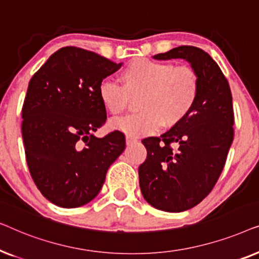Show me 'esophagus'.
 I'll list each match as a JSON object with an SVG mask.
<instances>
[{
	"instance_id": "1",
	"label": "esophagus",
	"mask_w": 259,
	"mask_h": 259,
	"mask_svg": "<svg viewBox=\"0 0 259 259\" xmlns=\"http://www.w3.org/2000/svg\"><path fill=\"white\" fill-rule=\"evenodd\" d=\"M136 141H138V138L137 137H133V136H127L126 137L127 145H132L133 143H136Z\"/></svg>"
}]
</instances>
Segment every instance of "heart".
I'll use <instances>...</instances> for the list:
<instances>
[{"label":"heart","mask_w":259,"mask_h":259,"mask_svg":"<svg viewBox=\"0 0 259 259\" xmlns=\"http://www.w3.org/2000/svg\"><path fill=\"white\" fill-rule=\"evenodd\" d=\"M120 84L102 81L99 101L112 116L122 114L131 98L139 97L140 113L116 120L113 126L130 136L152 134L162 126L175 127L184 121L196 106L200 77L187 65L145 58L131 60L119 74Z\"/></svg>","instance_id":"1"}]
</instances>
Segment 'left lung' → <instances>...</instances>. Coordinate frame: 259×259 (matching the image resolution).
Returning <instances> with one entry per match:
<instances>
[{
  "instance_id": "left-lung-1",
  "label": "left lung",
  "mask_w": 259,
  "mask_h": 259,
  "mask_svg": "<svg viewBox=\"0 0 259 259\" xmlns=\"http://www.w3.org/2000/svg\"><path fill=\"white\" fill-rule=\"evenodd\" d=\"M154 59H185L200 77L189 116L160 137L143 139L147 158L139 166L141 193L158 210L182 212L211 192L224 168L233 140L232 95L222 69L203 49L180 46Z\"/></svg>"
}]
</instances>
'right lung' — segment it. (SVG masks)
<instances>
[{
  "label": "right lung",
  "mask_w": 259,
  "mask_h": 259,
  "mask_svg": "<svg viewBox=\"0 0 259 259\" xmlns=\"http://www.w3.org/2000/svg\"><path fill=\"white\" fill-rule=\"evenodd\" d=\"M120 67L70 46L55 52L28 84L21 126L27 165L40 192L60 207L94 199L125 150L118 130L104 138L93 134L107 118L98 88Z\"/></svg>",
  "instance_id": "1"
}]
</instances>
